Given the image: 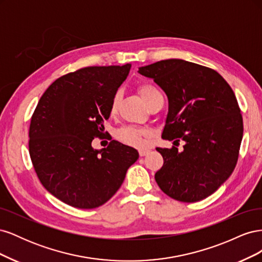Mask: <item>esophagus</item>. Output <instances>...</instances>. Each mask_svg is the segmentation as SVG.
I'll list each match as a JSON object with an SVG mask.
<instances>
[{"instance_id": "1", "label": "esophagus", "mask_w": 262, "mask_h": 262, "mask_svg": "<svg viewBox=\"0 0 262 262\" xmlns=\"http://www.w3.org/2000/svg\"><path fill=\"white\" fill-rule=\"evenodd\" d=\"M149 153V149L148 148H140L139 149V154L140 156H145L146 154Z\"/></svg>"}]
</instances>
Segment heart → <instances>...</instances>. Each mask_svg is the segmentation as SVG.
Instances as JSON below:
<instances>
[{"label": "heart", "mask_w": 262, "mask_h": 262, "mask_svg": "<svg viewBox=\"0 0 262 262\" xmlns=\"http://www.w3.org/2000/svg\"><path fill=\"white\" fill-rule=\"evenodd\" d=\"M139 92L142 98L144 99L146 102L150 97L154 96L155 94H158L160 92L157 91L155 86L150 85V84H142L139 87ZM119 100H120V93L117 92L114 97L112 99V102H110V113L114 114L116 113ZM148 136V132L137 129V128H132V126H126V128H122L117 132V137L120 139L124 143L133 145V146H143L145 145V138Z\"/></svg>", "instance_id": "heart-1"}]
</instances>
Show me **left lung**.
<instances>
[{
	"instance_id": "left-lung-1",
	"label": "left lung",
	"mask_w": 262,
	"mask_h": 262,
	"mask_svg": "<svg viewBox=\"0 0 262 262\" xmlns=\"http://www.w3.org/2000/svg\"><path fill=\"white\" fill-rule=\"evenodd\" d=\"M138 72L167 95L162 138L184 149L156 147L164 158L158 187L181 202L205 199L232 175L243 139V117L231 86L216 71L180 59L158 61Z\"/></svg>"
}]
</instances>
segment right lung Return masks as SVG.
<instances>
[{
	"mask_svg": "<svg viewBox=\"0 0 262 262\" xmlns=\"http://www.w3.org/2000/svg\"><path fill=\"white\" fill-rule=\"evenodd\" d=\"M131 64L89 67L55 80L39 99L30 120L29 155L48 191L71 207L95 209L121 187L137 162L136 148L113 140L92 142L104 132L110 102Z\"/></svg>",
	"mask_w": 262,
	"mask_h": 262,
	"instance_id": "1",
	"label": "right lung"
}]
</instances>
